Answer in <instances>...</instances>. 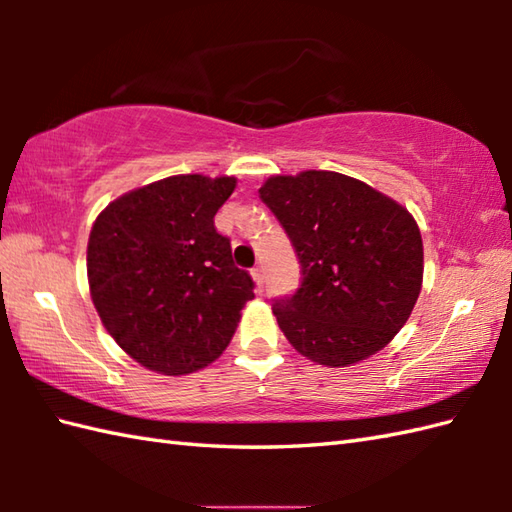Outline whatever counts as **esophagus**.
<instances>
[{
  "mask_svg": "<svg viewBox=\"0 0 512 512\" xmlns=\"http://www.w3.org/2000/svg\"><path fill=\"white\" fill-rule=\"evenodd\" d=\"M253 279H255V284H257V288L262 290L264 288V268L262 266H257V268H253Z\"/></svg>",
  "mask_w": 512,
  "mask_h": 512,
  "instance_id": "1",
  "label": "esophagus"
}]
</instances>
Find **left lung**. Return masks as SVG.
Segmentation results:
<instances>
[{
  "label": "left lung",
  "mask_w": 512,
  "mask_h": 512,
  "mask_svg": "<svg viewBox=\"0 0 512 512\" xmlns=\"http://www.w3.org/2000/svg\"><path fill=\"white\" fill-rule=\"evenodd\" d=\"M259 198L301 264L299 288L273 303L292 347L328 367L383 350L422 286V237L409 211L334 171L268 178Z\"/></svg>",
  "instance_id": "8db88e82"
}]
</instances>
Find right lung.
Instances as JSON below:
<instances>
[{
    "label": "right lung",
    "mask_w": 512,
    "mask_h": 512,
    "mask_svg": "<svg viewBox=\"0 0 512 512\" xmlns=\"http://www.w3.org/2000/svg\"><path fill=\"white\" fill-rule=\"evenodd\" d=\"M235 178L171 176L123 195L96 217L88 242L94 308L123 350L158 374L213 363L255 297L231 239L213 217Z\"/></svg>",
    "instance_id": "1"
}]
</instances>
